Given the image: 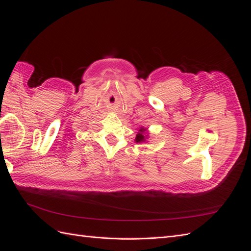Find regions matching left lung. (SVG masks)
<instances>
[{
  "label": "left lung",
  "instance_id": "obj_1",
  "mask_svg": "<svg viewBox=\"0 0 251 251\" xmlns=\"http://www.w3.org/2000/svg\"><path fill=\"white\" fill-rule=\"evenodd\" d=\"M146 130H147V128H144V127H141V128H140L138 134L136 135V138H135V141H136V142L139 143V142H144V141H146V139H147Z\"/></svg>",
  "mask_w": 251,
  "mask_h": 251
}]
</instances>
